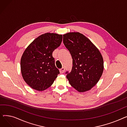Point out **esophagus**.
Wrapping results in <instances>:
<instances>
[{"label": "esophagus", "mask_w": 127, "mask_h": 127, "mask_svg": "<svg viewBox=\"0 0 127 127\" xmlns=\"http://www.w3.org/2000/svg\"><path fill=\"white\" fill-rule=\"evenodd\" d=\"M65 71V68L64 67H62V68L60 69V72L61 74H63V73Z\"/></svg>", "instance_id": "obj_1"}]
</instances>
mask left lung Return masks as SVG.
I'll list each match as a JSON object with an SVG mask.
<instances>
[{
    "label": "left lung",
    "instance_id": "1",
    "mask_svg": "<svg viewBox=\"0 0 127 127\" xmlns=\"http://www.w3.org/2000/svg\"><path fill=\"white\" fill-rule=\"evenodd\" d=\"M63 43L72 59L71 71L66 78L79 92L90 90L97 83L103 71L102 56L90 40L79 32L63 35Z\"/></svg>",
    "mask_w": 127,
    "mask_h": 127
}]
</instances>
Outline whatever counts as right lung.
<instances>
[{
  "label": "right lung",
  "instance_id": "1",
  "mask_svg": "<svg viewBox=\"0 0 127 127\" xmlns=\"http://www.w3.org/2000/svg\"><path fill=\"white\" fill-rule=\"evenodd\" d=\"M62 35L46 33L36 38L24 51L21 69L25 81L38 91L48 89L60 74L52 52L61 45Z\"/></svg>",
  "mask_w": 127,
  "mask_h": 127
}]
</instances>
